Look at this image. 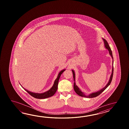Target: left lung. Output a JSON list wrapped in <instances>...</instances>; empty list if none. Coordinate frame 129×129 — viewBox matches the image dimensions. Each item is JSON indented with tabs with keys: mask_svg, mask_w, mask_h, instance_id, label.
<instances>
[{
	"mask_svg": "<svg viewBox=\"0 0 129 129\" xmlns=\"http://www.w3.org/2000/svg\"><path fill=\"white\" fill-rule=\"evenodd\" d=\"M102 40H103V42H104L105 47L108 50L109 54L110 55V56H111V57H112V74H111V76L110 77V79L109 80V81H108V83L107 84V85H106L104 88H102V89H101L100 90L97 91H96V92L92 93H90V94H88V95H86V94H85V93L82 92V90L80 89L79 88H78V87L76 85V82H75V71H74V70H72L71 71H72L73 75V79H74V90L76 92V93L78 95H79V96L83 97H86V98H94V97H97V96L99 95L101 93H102V92H103L109 86V85L110 84L111 82H112V77H113V56H112V52L111 49V48H110V47H109V45H108V43H107V41H106L105 39L103 38H102Z\"/></svg>",
	"mask_w": 129,
	"mask_h": 129,
	"instance_id": "obj_1",
	"label": "left lung"
}]
</instances>
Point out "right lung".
I'll use <instances>...</instances> for the list:
<instances>
[{
	"instance_id": "1",
	"label": "right lung",
	"mask_w": 129,
	"mask_h": 129,
	"mask_svg": "<svg viewBox=\"0 0 129 129\" xmlns=\"http://www.w3.org/2000/svg\"><path fill=\"white\" fill-rule=\"evenodd\" d=\"M64 71H66V69L62 70V71H61L59 72V73L58 74V77L54 81V82L53 85L52 86V87L49 90L45 92L44 93H34L32 92H31V91H29L27 89H25L21 85V86L25 90L27 91V93L30 94V95L33 96V97L36 98V99H39L47 98H49V97H50L51 96H53L55 94V93L56 92V91L58 89V81L59 79V78L60 77L61 74L63 73V72Z\"/></svg>"
}]
</instances>
